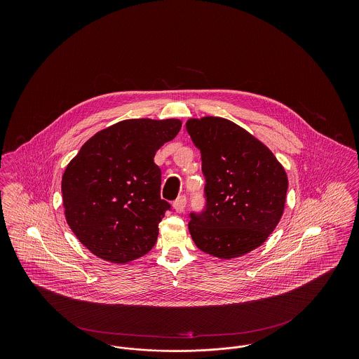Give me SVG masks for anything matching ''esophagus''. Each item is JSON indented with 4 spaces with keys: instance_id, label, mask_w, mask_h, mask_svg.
<instances>
[{
    "instance_id": "34e87169",
    "label": "esophagus",
    "mask_w": 359,
    "mask_h": 359,
    "mask_svg": "<svg viewBox=\"0 0 359 359\" xmlns=\"http://www.w3.org/2000/svg\"><path fill=\"white\" fill-rule=\"evenodd\" d=\"M187 205V198L184 195L177 196V199L173 202V208L176 210V212H183L184 207Z\"/></svg>"
}]
</instances>
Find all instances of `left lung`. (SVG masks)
I'll return each instance as SVG.
<instances>
[{"instance_id": "8db88e82", "label": "left lung", "mask_w": 359, "mask_h": 359, "mask_svg": "<svg viewBox=\"0 0 359 359\" xmlns=\"http://www.w3.org/2000/svg\"><path fill=\"white\" fill-rule=\"evenodd\" d=\"M188 135L201 151L205 210L188 229L207 255L230 259L261 246L284 212L288 177L256 137L221 117L191 118Z\"/></svg>"}]
</instances>
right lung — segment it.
Listing matches in <instances>:
<instances>
[{"mask_svg": "<svg viewBox=\"0 0 359 359\" xmlns=\"http://www.w3.org/2000/svg\"><path fill=\"white\" fill-rule=\"evenodd\" d=\"M180 120L121 121L87 140L62 177L66 221L97 257L126 264L156 243L171 205L160 198L156 151L173 140Z\"/></svg>", "mask_w": 359, "mask_h": 359, "instance_id": "add662e5", "label": "right lung"}]
</instances>
